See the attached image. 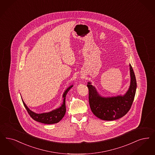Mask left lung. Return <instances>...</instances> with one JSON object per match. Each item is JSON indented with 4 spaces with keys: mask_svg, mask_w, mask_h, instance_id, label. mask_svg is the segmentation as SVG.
<instances>
[{
    "mask_svg": "<svg viewBox=\"0 0 155 155\" xmlns=\"http://www.w3.org/2000/svg\"><path fill=\"white\" fill-rule=\"evenodd\" d=\"M131 82L129 90L123 96L112 97H102L96 92L94 87L88 82L89 103L93 114L102 120H114L122 118L129 111L134 101L136 91V76L131 64Z\"/></svg>",
    "mask_w": 155,
    "mask_h": 155,
    "instance_id": "obj_1",
    "label": "left lung"
}]
</instances>
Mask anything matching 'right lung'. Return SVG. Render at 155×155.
<instances>
[{
    "label": "right lung",
    "instance_id": "1",
    "mask_svg": "<svg viewBox=\"0 0 155 155\" xmlns=\"http://www.w3.org/2000/svg\"><path fill=\"white\" fill-rule=\"evenodd\" d=\"M69 87L68 89H66V91L64 92V93L63 95V104L61 107H59L58 109H56L54 111L50 112H47V113H43V114H36L33 111H31V110H30L28 107L25 104V103L24 102V101L22 100L23 104L25 106V108L26 110V111L28 112V114H29V115L31 116L33 119H34L35 120L42 123L44 124H56L58 122H59L62 118H63V117L65 115V113L66 111V104H65V99H66V94L68 92V91L70 89V88L71 87Z\"/></svg>",
    "mask_w": 155,
    "mask_h": 155
}]
</instances>
